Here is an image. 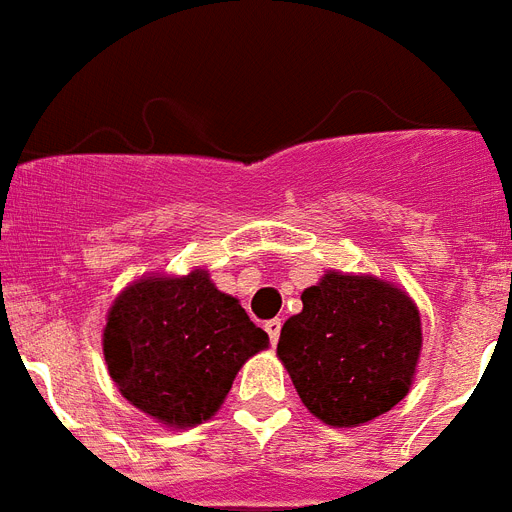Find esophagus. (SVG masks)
<instances>
[{
  "mask_svg": "<svg viewBox=\"0 0 512 512\" xmlns=\"http://www.w3.org/2000/svg\"><path fill=\"white\" fill-rule=\"evenodd\" d=\"M264 329H266V334H269V339H272V344H277L279 331H282V321H279V318H272V321L264 323Z\"/></svg>",
  "mask_w": 512,
  "mask_h": 512,
  "instance_id": "1",
  "label": "esophagus"
}]
</instances>
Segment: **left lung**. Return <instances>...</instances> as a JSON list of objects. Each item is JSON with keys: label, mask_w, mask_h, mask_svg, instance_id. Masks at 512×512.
Wrapping results in <instances>:
<instances>
[{"label": "left lung", "mask_w": 512, "mask_h": 512, "mask_svg": "<svg viewBox=\"0 0 512 512\" xmlns=\"http://www.w3.org/2000/svg\"><path fill=\"white\" fill-rule=\"evenodd\" d=\"M300 300L303 310L282 326L277 357L308 412L331 427H360L399 404L422 352L419 308L406 290L329 269Z\"/></svg>", "instance_id": "1"}]
</instances>
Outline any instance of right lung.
<instances>
[{"label": "right lung", "instance_id": "add662e5", "mask_svg": "<svg viewBox=\"0 0 512 512\" xmlns=\"http://www.w3.org/2000/svg\"><path fill=\"white\" fill-rule=\"evenodd\" d=\"M269 336L207 269L144 274L119 292L106 316L103 355L126 401L150 419L186 430L220 412L248 357Z\"/></svg>", "mask_w": 512, "mask_h": 512}]
</instances>
